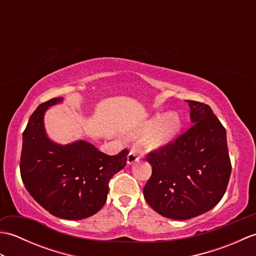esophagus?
I'll return each mask as SVG.
<instances>
[{
	"label": "esophagus",
	"mask_w": 256,
	"mask_h": 256,
	"mask_svg": "<svg viewBox=\"0 0 256 256\" xmlns=\"http://www.w3.org/2000/svg\"><path fill=\"white\" fill-rule=\"evenodd\" d=\"M140 160V156L138 155V153L135 150H131L128 155V165H132L134 164L135 162H138Z\"/></svg>",
	"instance_id": "obj_1"
}]
</instances>
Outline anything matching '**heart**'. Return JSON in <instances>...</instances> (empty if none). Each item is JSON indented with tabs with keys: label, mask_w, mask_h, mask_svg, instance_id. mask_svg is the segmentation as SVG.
Instances as JSON below:
<instances>
[{
	"label": "heart",
	"mask_w": 256,
	"mask_h": 256,
	"mask_svg": "<svg viewBox=\"0 0 256 256\" xmlns=\"http://www.w3.org/2000/svg\"><path fill=\"white\" fill-rule=\"evenodd\" d=\"M182 126L180 114L176 111L167 113H156L135 130L134 136H143L145 138V148L150 150L165 148L176 140Z\"/></svg>",
	"instance_id": "obj_1"
}]
</instances>
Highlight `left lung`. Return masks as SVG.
<instances>
[{"instance_id": "8db88e82", "label": "left lung", "mask_w": 256, "mask_h": 256, "mask_svg": "<svg viewBox=\"0 0 256 256\" xmlns=\"http://www.w3.org/2000/svg\"><path fill=\"white\" fill-rule=\"evenodd\" d=\"M192 125L165 148L152 152V176L144 198L157 214L188 220L211 210L224 197L231 175L226 132L211 108L186 100Z\"/></svg>"}]
</instances>
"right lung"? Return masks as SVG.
Segmentation results:
<instances>
[{
	"label": "right lung",
	"instance_id": "1",
	"mask_svg": "<svg viewBox=\"0 0 256 256\" xmlns=\"http://www.w3.org/2000/svg\"><path fill=\"white\" fill-rule=\"evenodd\" d=\"M64 98H54L32 114L23 133L20 176L25 188L52 216L81 220L104 206L108 182L125 167L128 150L118 155L102 153L86 140L62 145L47 136L44 116Z\"/></svg>",
	"mask_w": 256,
	"mask_h": 256
}]
</instances>
